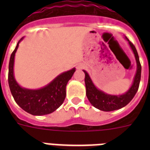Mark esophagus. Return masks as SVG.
<instances>
[{
	"label": "esophagus",
	"instance_id": "1",
	"mask_svg": "<svg viewBox=\"0 0 150 150\" xmlns=\"http://www.w3.org/2000/svg\"><path fill=\"white\" fill-rule=\"evenodd\" d=\"M83 67V65H78L77 66V69H81Z\"/></svg>",
	"mask_w": 150,
	"mask_h": 150
}]
</instances>
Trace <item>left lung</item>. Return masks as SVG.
I'll use <instances>...</instances> for the list:
<instances>
[{
    "instance_id": "left-lung-1",
    "label": "left lung",
    "mask_w": 150,
    "mask_h": 150,
    "mask_svg": "<svg viewBox=\"0 0 150 150\" xmlns=\"http://www.w3.org/2000/svg\"><path fill=\"white\" fill-rule=\"evenodd\" d=\"M125 38L128 41L129 46L132 49L134 55L135 60L137 63V71L133 79L132 86L124 94L122 95H110L104 92L95 86L91 80L89 74L86 71L83 70L85 74V84L86 88V96L91 105L97 109L105 112L116 110L121 109L129 103L133 99L135 94L137 93L140 85V76H141V65H140L139 56L135 46L132 42L125 36Z\"/></svg>"
}]
</instances>
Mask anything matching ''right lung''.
<instances>
[{"instance_id": "right-lung-1", "label": "right lung", "mask_w": 150, "mask_h": 150, "mask_svg": "<svg viewBox=\"0 0 150 150\" xmlns=\"http://www.w3.org/2000/svg\"><path fill=\"white\" fill-rule=\"evenodd\" d=\"M23 39L24 38H21L18 41L10 56L8 74L10 91L16 104L30 114L34 116L50 114L63 104L66 96V86L76 71V68L74 67L62 73L42 88L30 89L22 87L14 76V62L18 45Z\"/></svg>"}]
</instances>
